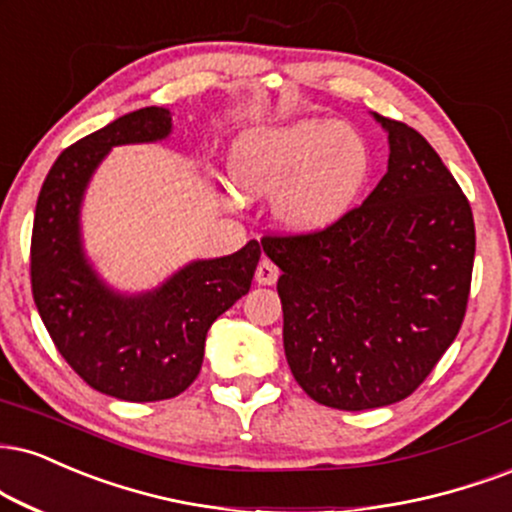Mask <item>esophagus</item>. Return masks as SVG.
I'll return each mask as SVG.
<instances>
[{
	"label": "esophagus",
	"instance_id": "obj_1",
	"mask_svg": "<svg viewBox=\"0 0 512 512\" xmlns=\"http://www.w3.org/2000/svg\"><path fill=\"white\" fill-rule=\"evenodd\" d=\"M276 279H279V269H276V264L272 260H267V257H262L260 264H257L255 281L260 283V286H274Z\"/></svg>",
	"mask_w": 512,
	"mask_h": 512
}]
</instances>
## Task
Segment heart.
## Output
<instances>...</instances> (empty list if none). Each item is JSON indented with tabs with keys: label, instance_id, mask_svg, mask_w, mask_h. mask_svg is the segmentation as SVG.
<instances>
[{
	"label": "heart",
	"instance_id": "b5f03b06",
	"mask_svg": "<svg viewBox=\"0 0 512 512\" xmlns=\"http://www.w3.org/2000/svg\"><path fill=\"white\" fill-rule=\"evenodd\" d=\"M374 159L367 140L338 119H303L240 133L229 174L245 200L274 197V217L293 233L331 229L353 212Z\"/></svg>",
	"mask_w": 512,
	"mask_h": 512
}]
</instances>
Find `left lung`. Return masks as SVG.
Instances as JSON below:
<instances>
[{"mask_svg": "<svg viewBox=\"0 0 512 512\" xmlns=\"http://www.w3.org/2000/svg\"><path fill=\"white\" fill-rule=\"evenodd\" d=\"M389 133V169L331 229L267 236L281 269L283 350L303 391L336 410L408 398L463 324L474 262L467 197L415 128Z\"/></svg>", "mask_w": 512, "mask_h": 512, "instance_id": "left-lung-1", "label": "left lung"}]
</instances>
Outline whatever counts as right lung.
Here are the masks:
<instances>
[{
  "label": "right lung",
  "mask_w": 512,
  "mask_h": 512,
  "mask_svg": "<svg viewBox=\"0 0 512 512\" xmlns=\"http://www.w3.org/2000/svg\"><path fill=\"white\" fill-rule=\"evenodd\" d=\"M171 112L123 114L66 147L42 183L30 240V283L54 346L92 389L131 403L183 393L200 374L214 319L250 291L260 243L214 260L188 262L162 286L121 293L97 274L83 248L80 207L112 147L159 143Z\"/></svg>",
  "instance_id": "add662e5"
}]
</instances>
